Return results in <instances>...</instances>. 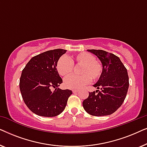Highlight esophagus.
I'll use <instances>...</instances> for the list:
<instances>
[{
  "instance_id": "34e87169",
  "label": "esophagus",
  "mask_w": 147,
  "mask_h": 147,
  "mask_svg": "<svg viewBox=\"0 0 147 147\" xmlns=\"http://www.w3.org/2000/svg\"><path fill=\"white\" fill-rule=\"evenodd\" d=\"M72 92H73V93H76V92H79V90H72Z\"/></svg>"
}]
</instances>
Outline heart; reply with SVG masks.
Here are the masks:
<instances>
[{"label":"heart","instance_id":"heart-1","mask_svg":"<svg viewBox=\"0 0 147 147\" xmlns=\"http://www.w3.org/2000/svg\"><path fill=\"white\" fill-rule=\"evenodd\" d=\"M74 65L81 67L78 69L80 75L70 76L64 80L66 87L71 89H78L86 84L97 82L103 73V65L96 60L95 57L87 52L74 54L69 57H61L56 62V69L62 77H66L74 71Z\"/></svg>","mask_w":147,"mask_h":147}]
</instances>
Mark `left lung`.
<instances>
[{"instance_id":"8db88e82","label":"left lung","mask_w":147,"mask_h":147,"mask_svg":"<svg viewBox=\"0 0 147 147\" xmlns=\"http://www.w3.org/2000/svg\"><path fill=\"white\" fill-rule=\"evenodd\" d=\"M88 51L102 62L103 73L94 85L98 90L89 92L88 98L83 101V107L92 116L110 115L121 106L126 98L129 86L127 69L120 58L113 53L101 49Z\"/></svg>"}]
</instances>
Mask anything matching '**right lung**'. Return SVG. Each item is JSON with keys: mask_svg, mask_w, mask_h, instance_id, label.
I'll return each mask as SVG.
<instances>
[{"mask_svg": "<svg viewBox=\"0 0 147 147\" xmlns=\"http://www.w3.org/2000/svg\"><path fill=\"white\" fill-rule=\"evenodd\" d=\"M66 52L57 49L34 56L22 71L19 87L23 101L37 115L53 117L65 109L71 90L57 88L63 81L56 62ZM52 88L55 90L52 91Z\"/></svg>", "mask_w": 147, "mask_h": 147, "instance_id": "1", "label": "right lung"}]
</instances>
